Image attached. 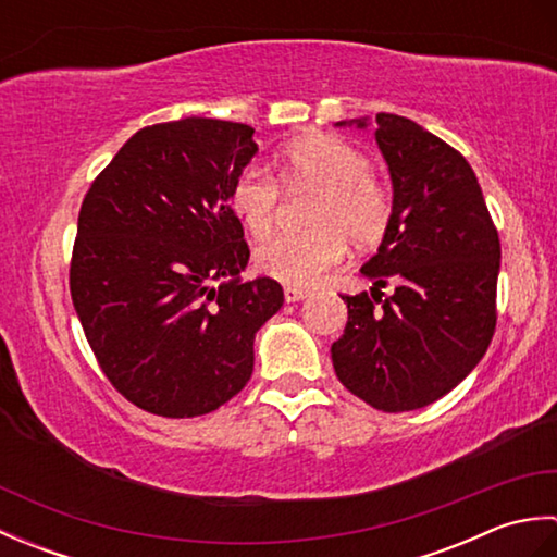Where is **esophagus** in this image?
Segmentation results:
<instances>
[{
	"label": "esophagus",
	"instance_id": "34e87169",
	"mask_svg": "<svg viewBox=\"0 0 557 557\" xmlns=\"http://www.w3.org/2000/svg\"><path fill=\"white\" fill-rule=\"evenodd\" d=\"M306 297H309V289H304V287H292V285H287V287H285V301H287V304L301 301V299H306Z\"/></svg>",
	"mask_w": 557,
	"mask_h": 557
}]
</instances>
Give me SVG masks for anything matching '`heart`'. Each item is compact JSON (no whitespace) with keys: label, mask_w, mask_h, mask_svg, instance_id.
Masks as SVG:
<instances>
[{"label":"heart","mask_w":557,"mask_h":557,"mask_svg":"<svg viewBox=\"0 0 557 557\" xmlns=\"http://www.w3.org/2000/svg\"><path fill=\"white\" fill-rule=\"evenodd\" d=\"M282 182L289 191L318 188L309 232H285L256 251L263 275L292 287L315 285L347 253V239L375 246L393 222V191L371 172L363 150L335 136L311 134L285 148ZM270 170L248 164L232 186V208L256 239L277 227L285 186Z\"/></svg>","instance_id":"heart-1"}]
</instances>
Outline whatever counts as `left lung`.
I'll return each mask as SVG.
<instances>
[{"mask_svg":"<svg viewBox=\"0 0 557 557\" xmlns=\"http://www.w3.org/2000/svg\"><path fill=\"white\" fill-rule=\"evenodd\" d=\"M375 124L393 176V222L361 268L371 294H342L349 318L330 354L351 395L395 413L441 399L486 354L500 239L459 150L407 116L381 112ZM389 281L396 292L385 298Z\"/></svg>","mask_w":557,"mask_h":557,"instance_id":"8db88e82","label":"left lung"}]
</instances>
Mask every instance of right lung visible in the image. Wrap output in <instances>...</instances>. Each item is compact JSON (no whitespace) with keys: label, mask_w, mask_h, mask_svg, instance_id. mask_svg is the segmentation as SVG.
<instances>
[{"label":"right lung","mask_w":557,"mask_h":557,"mask_svg":"<svg viewBox=\"0 0 557 557\" xmlns=\"http://www.w3.org/2000/svg\"><path fill=\"white\" fill-rule=\"evenodd\" d=\"M256 150L246 124H152L83 198L71 299L104 377L144 411L191 419L230 401L285 301L280 282L239 277L248 244L232 186Z\"/></svg>","instance_id":"1"}]
</instances>
